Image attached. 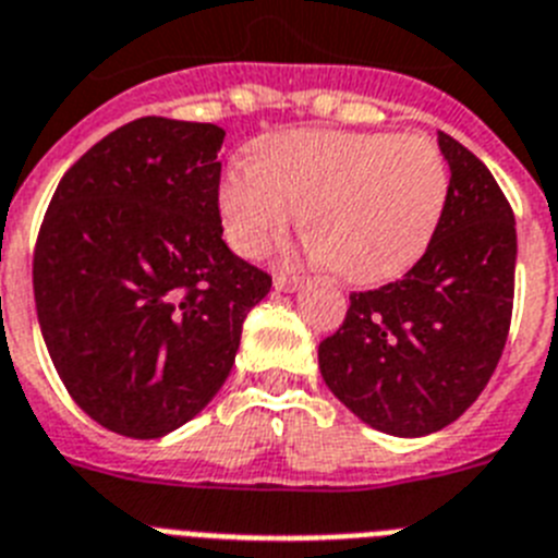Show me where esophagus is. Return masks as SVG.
Returning a JSON list of instances; mask_svg holds the SVG:
<instances>
[{
  "mask_svg": "<svg viewBox=\"0 0 558 558\" xmlns=\"http://www.w3.org/2000/svg\"><path fill=\"white\" fill-rule=\"evenodd\" d=\"M303 280L298 278V275H283V271H278L275 275V289H280V292H294V289L301 287Z\"/></svg>",
  "mask_w": 558,
  "mask_h": 558,
  "instance_id": "34e87169",
  "label": "esophagus"
}]
</instances>
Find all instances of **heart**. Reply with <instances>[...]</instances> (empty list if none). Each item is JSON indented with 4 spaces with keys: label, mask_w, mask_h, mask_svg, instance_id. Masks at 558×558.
I'll list each match as a JSON object with an SVG mask.
<instances>
[{
    "label": "heart",
    "mask_w": 558,
    "mask_h": 558,
    "mask_svg": "<svg viewBox=\"0 0 558 558\" xmlns=\"http://www.w3.org/2000/svg\"><path fill=\"white\" fill-rule=\"evenodd\" d=\"M448 186V161L428 135L287 130L223 172L218 204L241 255L269 250L303 209L312 255L351 283H383L423 255Z\"/></svg>",
    "instance_id": "1"
}]
</instances>
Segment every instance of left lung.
I'll list each match as a JSON object with an SVG mask.
<instances>
[{"mask_svg": "<svg viewBox=\"0 0 558 558\" xmlns=\"http://www.w3.org/2000/svg\"><path fill=\"white\" fill-rule=\"evenodd\" d=\"M439 149L451 186L425 255L395 283L351 292L343 326L317 349L331 395L395 437H425L465 414L513 315V209L471 149L446 133Z\"/></svg>", "mask_w": 558, "mask_h": 558, "instance_id": "1", "label": "left lung"}]
</instances>
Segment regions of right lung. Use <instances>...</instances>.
Wrapping results in <instances>:
<instances>
[{
	"mask_svg": "<svg viewBox=\"0 0 558 558\" xmlns=\"http://www.w3.org/2000/svg\"><path fill=\"white\" fill-rule=\"evenodd\" d=\"M218 124L144 116L62 175L33 250L41 337L68 395L121 437L156 439L232 372L271 275L223 243Z\"/></svg>",
	"mask_w": 558,
	"mask_h": 558,
	"instance_id": "add662e5",
	"label": "right lung"
}]
</instances>
